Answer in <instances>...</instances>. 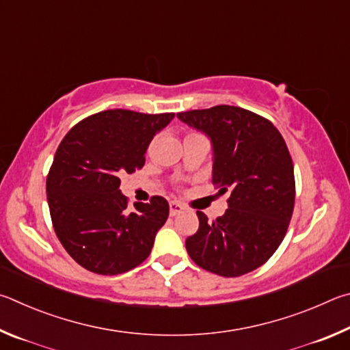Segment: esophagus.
<instances>
[{"instance_id":"1","label":"esophagus","mask_w":350,"mask_h":350,"mask_svg":"<svg viewBox=\"0 0 350 350\" xmlns=\"http://www.w3.org/2000/svg\"><path fill=\"white\" fill-rule=\"evenodd\" d=\"M169 209H170V217H175L178 215V213H181L185 207H183V204H180L178 201H170Z\"/></svg>"}]
</instances>
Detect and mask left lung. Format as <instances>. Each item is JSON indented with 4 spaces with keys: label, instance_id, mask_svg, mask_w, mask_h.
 I'll return each mask as SVG.
<instances>
[{
    "label": "left lung",
    "instance_id": "8db88e82",
    "mask_svg": "<svg viewBox=\"0 0 350 350\" xmlns=\"http://www.w3.org/2000/svg\"><path fill=\"white\" fill-rule=\"evenodd\" d=\"M176 116L209 135L212 181L230 193L224 215L212 223L197 211L200 228L187 237V254L219 277L252 272L278 249L293 213L295 176L286 141L265 116L228 104Z\"/></svg>",
    "mask_w": 350,
    "mask_h": 350
}]
</instances>
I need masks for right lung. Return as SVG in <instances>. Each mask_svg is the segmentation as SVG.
Segmentation results:
<instances>
[{"label": "right lung", "mask_w": 350, "mask_h": 350, "mask_svg": "<svg viewBox=\"0 0 350 350\" xmlns=\"http://www.w3.org/2000/svg\"><path fill=\"white\" fill-rule=\"evenodd\" d=\"M174 116L103 110L77 122L59 143L47 174V203L55 234L81 267L118 275L149 256L169 203L155 195L131 212L120 175L143 167L152 138Z\"/></svg>", "instance_id": "1"}]
</instances>
